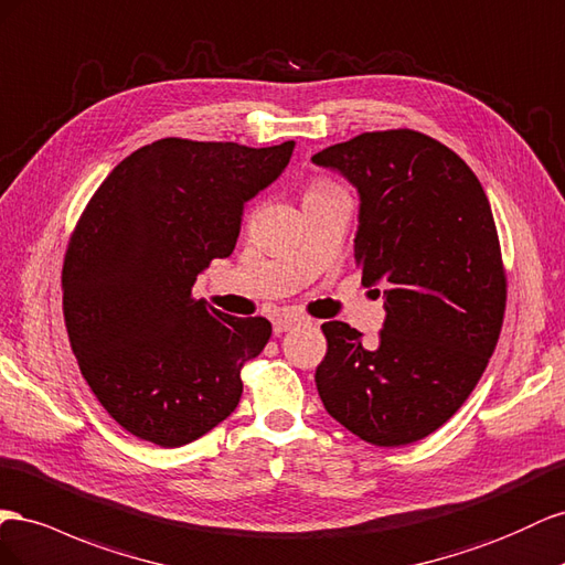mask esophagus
I'll list each match as a JSON object with an SVG mask.
<instances>
[{
	"mask_svg": "<svg viewBox=\"0 0 565 565\" xmlns=\"http://www.w3.org/2000/svg\"><path fill=\"white\" fill-rule=\"evenodd\" d=\"M300 324H308V319L300 317V315H277L271 321L274 333H277V335L291 331L294 327H300Z\"/></svg>",
	"mask_w": 565,
	"mask_h": 565,
	"instance_id": "esophagus-1",
	"label": "esophagus"
}]
</instances>
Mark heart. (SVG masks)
<instances>
[{"label": "heart", "instance_id": "1", "mask_svg": "<svg viewBox=\"0 0 565 565\" xmlns=\"http://www.w3.org/2000/svg\"><path fill=\"white\" fill-rule=\"evenodd\" d=\"M331 191H338V189H333L331 184H324V182H319V184H312V186H310V191H308V196H310V193H331Z\"/></svg>", "mask_w": 565, "mask_h": 565}]
</instances>
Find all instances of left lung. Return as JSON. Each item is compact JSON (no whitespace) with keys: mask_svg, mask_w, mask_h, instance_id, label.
Segmentation results:
<instances>
[{"mask_svg":"<svg viewBox=\"0 0 565 565\" xmlns=\"http://www.w3.org/2000/svg\"><path fill=\"white\" fill-rule=\"evenodd\" d=\"M358 189L354 265L383 294L376 348L327 321L317 366L324 409L358 438H426L471 395L502 331L507 279L490 201L445 143L414 130L364 132L312 156Z\"/></svg>","mask_w":565,"mask_h":565,"instance_id":"8db88e82","label":"left lung"}]
</instances>
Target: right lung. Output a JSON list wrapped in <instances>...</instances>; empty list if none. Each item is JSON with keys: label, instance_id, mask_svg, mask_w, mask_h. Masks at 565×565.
Returning <instances> with one entry per match:
<instances>
[{"label": "right lung", "instance_id": "right-lung-1", "mask_svg": "<svg viewBox=\"0 0 565 565\" xmlns=\"http://www.w3.org/2000/svg\"><path fill=\"white\" fill-rule=\"evenodd\" d=\"M294 149L160 139L120 160L79 217L63 263L68 338L96 399L137 438L182 447L236 409L241 366L271 324L205 308L191 288L232 255L246 203Z\"/></svg>", "mask_w": 565, "mask_h": 565}]
</instances>
